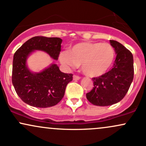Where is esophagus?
I'll return each mask as SVG.
<instances>
[{
  "instance_id": "obj_1",
  "label": "esophagus",
  "mask_w": 146,
  "mask_h": 146,
  "mask_svg": "<svg viewBox=\"0 0 146 146\" xmlns=\"http://www.w3.org/2000/svg\"><path fill=\"white\" fill-rule=\"evenodd\" d=\"M80 78H80V76H78V75H73V80H79Z\"/></svg>"
}]
</instances>
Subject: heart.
<instances>
[{
  "label": "heart",
  "mask_w": 146,
  "mask_h": 146,
  "mask_svg": "<svg viewBox=\"0 0 146 146\" xmlns=\"http://www.w3.org/2000/svg\"><path fill=\"white\" fill-rule=\"evenodd\" d=\"M115 57V50L108 43L82 42L63 51L60 60L70 67L81 66L82 73L90 78L104 74L110 67Z\"/></svg>",
  "instance_id": "b5f03b06"
}]
</instances>
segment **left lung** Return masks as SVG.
<instances>
[{
	"instance_id": "8db88e82",
	"label": "left lung",
	"mask_w": 146,
	"mask_h": 146,
	"mask_svg": "<svg viewBox=\"0 0 146 146\" xmlns=\"http://www.w3.org/2000/svg\"><path fill=\"white\" fill-rule=\"evenodd\" d=\"M117 54L113 68L101 76L93 78V86L86 98L95 106H106L120 102L128 91L134 78L133 56L121 43L110 40Z\"/></svg>"
}]
</instances>
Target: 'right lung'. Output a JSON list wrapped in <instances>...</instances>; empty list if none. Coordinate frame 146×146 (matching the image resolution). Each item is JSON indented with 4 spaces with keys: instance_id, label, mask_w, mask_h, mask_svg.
I'll return each instance as SVG.
<instances>
[{
    "instance_id": "1",
    "label": "right lung",
    "mask_w": 146,
    "mask_h": 146,
    "mask_svg": "<svg viewBox=\"0 0 146 146\" xmlns=\"http://www.w3.org/2000/svg\"><path fill=\"white\" fill-rule=\"evenodd\" d=\"M62 42L60 38L35 36L15 52L11 80L16 93L25 103L48 108L56 105L63 98L66 85L73 80V74L62 73L56 64H51L40 73H33L26 65L27 58L35 50L44 51L58 60Z\"/></svg>"
}]
</instances>
